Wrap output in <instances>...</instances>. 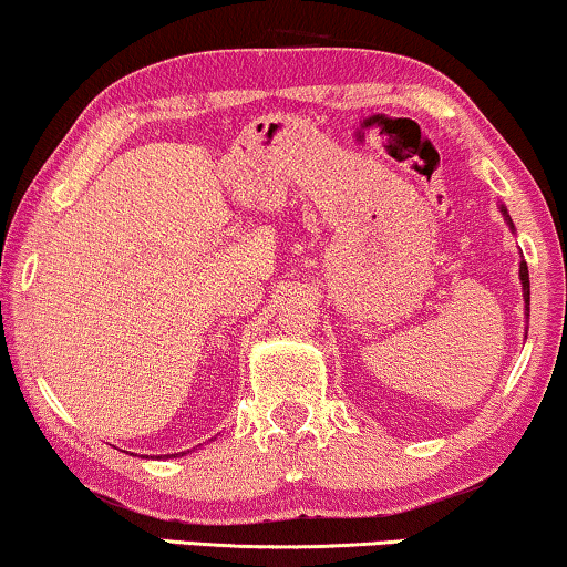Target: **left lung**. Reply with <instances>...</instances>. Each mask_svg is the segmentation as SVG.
Masks as SVG:
<instances>
[{"label":"left lung","instance_id":"left-lung-1","mask_svg":"<svg viewBox=\"0 0 567 567\" xmlns=\"http://www.w3.org/2000/svg\"><path fill=\"white\" fill-rule=\"evenodd\" d=\"M501 214H503V219H506L508 229L516 231L514 221H511V216H508V208L503 206V204H501ZM518 278H522V291H524V305H526V322H529V268H526L524 260H522V266H518Z\"/></svg>","mask_w":567,"mask_h":567}]
</instances>
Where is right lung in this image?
I'll return each instance as SVG.
<instances>
[{"label": "right lung", "instance_id": "right-lung-1", "mask_svg": "<svg viewBox=\"0 0 567 567\" xmlns=\"http://www.w3.org/2000/svg\"><path fill=\"white\" fill-rule=\"evenodd\" d=\"M183 454V452H181ZM169 456H177V454H165V460H169Z\"/></svg>", "mask_w": 567, "mask_h": 567}]
</instances>
